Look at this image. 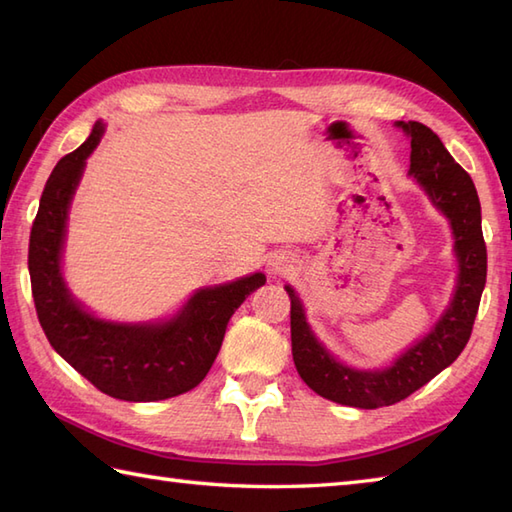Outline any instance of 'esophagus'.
I'll list each match as a JSON object with an SVG mask.
<instances>
[{
  "label": "esophagus",
  "mask_w": 512,
  "mask_h": 512,
  "mask_svg": "<svg viewBox=\"0 0 512 512\" xmlns=\"http://www.w3.org/2000/svg\"><path fill=\"white\" fill-rule=\"evenodd\" d=\"M270 266H273L275 273H288V270L292 268V262H290L288 257L279 255V257H275V259H273V264H270Z\"/></svg>",
  "instance_id": "esophagus-1"
}]
</instances>
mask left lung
I'll return each instance as SVG.
<instances>
[{
	"mask_svg": "<svg viewBox=\"0 0 512 512\" xmlns=\"http://www.w3.org/2000/svg\"><path fill=\"white\" fill-rule=\"evenodd\" d=\"M396 125L411 138L409 176L420 184L431 204L451 224L458 257V284L449 308L424 339L411 345L389 367L354 369L336 361L325 350L306 321L295 288L286 286L290 297L292 358L303 383L323 398L358 409L389 407L405 400L449 367L471 339L486 284L482 209L471 176L453 160L442 140L427 125L416 121H398Z\"/></svg>",
	"mask_w": 512,
	"mask_h": 512,
	"instance_id": "1",
	"label": "left lung"
}]
</instances>
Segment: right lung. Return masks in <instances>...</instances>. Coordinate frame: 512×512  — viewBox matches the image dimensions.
I'll return each instance as SVG.
<instances>
[{
    "mask_svg": "<svg viewBox=\"0 0 512 512\" xmlns=\"http://www.w3.org/2000/svg\"><path fill=\"white\" fill-rule=\"evenodd\" d=\"M103 132L99 121L79 149L57 162L41 193L28 246L32 297L54 352L96 389L129 402L165 400L202 383L228 321L250 292L266 284V275L195 290L178 314L158 323H114L85 310L65 286L61 253L70 202Z\"/></svg>",
    "mask_w": 512,
    "mask_h": 512,
    "instance_id": "1",
    "label": "right lung"
}]
</instances>
